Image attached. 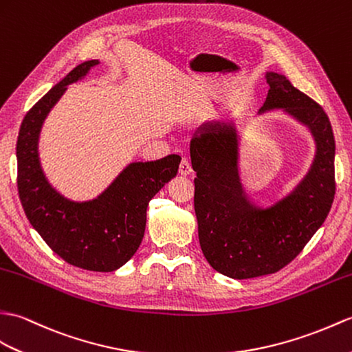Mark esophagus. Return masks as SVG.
Listing matches in <instances>:
<instances>
[{
    "mask_svg": "<svg viewBox=\"0 0 352 352\" xmlns=\"http://www.w3.org/2000/svg\"><path fill=\"white\" fill-rule=\"evenodd\" d=\"M179 174L182 175H190L192 174V165H190V162L187 160V159H183L182 160V163H179Z\"/></svg>",
    "mask_w": 352,
    "mask_h": 352,
    "instance_id": "34e87169",
    "label": "esophagus"
}]
</instances>
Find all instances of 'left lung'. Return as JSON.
Masks as SVG:
<instances>
[{
	"instance_id": "left-lung-1",
	"label": "left lung",
	"mask_w": 352,
	"mask_h": 352,
	"mask_svg": "<svg viewBox=\"0 0 352 352\" xmlns=\"http://www.w3.org/2000/svg\"><path fill=\"white\" fill-rule=\"evenodd\" d=\"M265 79L270 88L258 116L280 111L305 127L315 144L306 174L283 196L263 206L244 190L239 118L208 120L190 139L201 249L216 272L236 280L272 274L289 264L324 223L336 189V146L327 113L282 73L268 70Z\"/></svg>"
}]
</instances>
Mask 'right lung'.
I'll return each instance as SVG.
<instances>
[{
  "instance_id": "obj_1",
  "label": "right lung",
  "mask_w": 352,
  "mask_h": 352,
  "mask_svg": "<svg viewBox=\"0 0 352 352\" xmlns=\"http://www.w3.org/2000/svg\"><path fill=\"white\" fill-rule=\"evenodd\" d=\"M89 60L52 87L23 118L16 159L18 190L32 228L65 263L89 272H116L141 244L151 198L177 173V154L154 162H132L93 199L75 201L58 192L42 168L38 141L43 122L67 87L87 78L99 65Z\"/></svg>"
}]
</instances>
